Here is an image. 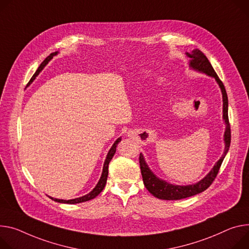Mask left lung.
<instances>
[{"label": "left lung", "mask_w": 249, "mask_h": 249, "mask_svg": "<svg viewBox=\"0 0 249 249\" xmlns=\"http://www.w3.org/2000/svg\"><path fill=\"white\" fill-rule=\"evenodd\" d=\"M187 55L190 57V67L195 71H200L206 73L212 77H213L216 82L218 83L221 93H222V101H223V120L227 124V128H225L224 132V152L223 155L221 156L220 159L216 162L214 167L212 169V171L200 179L199 182L196 184L189 185V186H176L169 184L165 180L161 179L158 178L148 167V165L145 162V159L142 154H140L139 157V163H140V169H141V174L143 178V182L146 187V189L156 197L160 198V199H166V200H171V199H180V198H186L195 195H197L203 191H206L214 180L216 178V175L219 171V168L222 164V161L224 159L225 155L229 152L230 146H231V125L229 121V99H228V94L227 91H225L224 85L222 81L219 79L217 74L215 73L213 67L212 66L210 60L208 57L203 54L199 50H194L192 53H187Z\"/></svg>", "instance_id": "1"}]
</instances>
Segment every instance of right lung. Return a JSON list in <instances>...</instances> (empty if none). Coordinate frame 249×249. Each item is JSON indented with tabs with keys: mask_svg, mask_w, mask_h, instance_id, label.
<instances>
[{
	"mask_svg": "<svg viewBox=\"0 0 249 249\" xmlns=\"http://www.w3.org/2000/svg\"><path fill=\"white\" fill-rule=\"evenodd\" d=\"M55 54H57V52L51 53V54H50L46 59H44V60L41 62V64L38 66L37 71H36V73L33 75V77L31 78V80L29 81L28 85H30V84L34 81V79L36 77V75H37V74L42 71L43 67L47 65V63H48V62H49V61L53 57V55H55ZM120 141H121V138H118V139L114 142V144L112 145L111 149L109 150V152H108V154H107V157H106V160H105V162H104V166H103V171H102L101 178H100V179H99V182L97 183L96 187H95L91 192H90V193H89V194H87V195H85V196H83L76 197V198H73V199H69V200H66V199H58V198H53V197H51V198H52V199H53L54 201H57V202L71 203V205H74V203L84 202V201L90 200V199L94 198L95 196H98V195L103 191V189H104V187H105V185H106V182H107V177H108V166H109V163H110L111 159L113 158V156H114V154H115V152H116L117 144H118Z\"/></svg>",
	"mask_w": 249,
	"mask_h": 249,
	"instance_id": "add662e5",
	"label": "right lung"
}]
</instances>
